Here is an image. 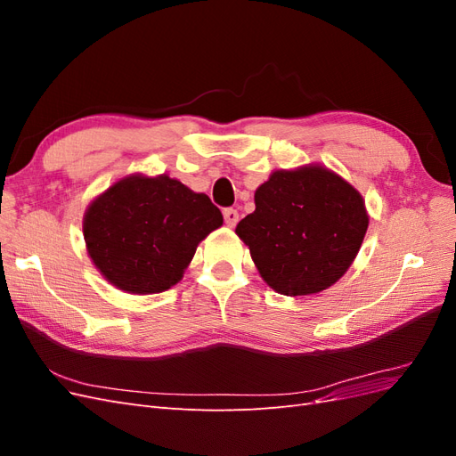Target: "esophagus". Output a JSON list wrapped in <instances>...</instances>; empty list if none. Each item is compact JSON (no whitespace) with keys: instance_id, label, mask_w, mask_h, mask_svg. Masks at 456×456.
<instances>
[{"instance_id":"obj_1","label":"esophagus","mask_w":456,"mask_h":456,"mask_svg":"<svg viewBox=\"0 0 456 456\" xmlns=\"http://www.w3.org/2000/svg\"><path fill=\"white\" fill-rule=\"evenodd\" d=\"M224 223H226V226H230V228H233L238 224V220H240V215H238V211L236 209H232V207H228V209H224Z\"/></svg>"}]
</instances>
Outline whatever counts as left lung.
Wrapping results in <instances>:
<instances>
[{
	"mask_svg": "<svg viewBox=\"0 0 456 456\" xmlns=\"http://www.w3.org/2000/svg\"><path fill=\"white\" fill-rule=\"evenodd\" d=\"M369 226L360 191L322 165L273 171L236 228L273 291L302 297L337 283Z\"/></svg>",
	"mask_w": 456,
	"mask_h": 456,
	"instance_id": "1",
	"label": "left lung"
}]
</instances>
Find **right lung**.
<instances>
[{
    "mask_svg": "<svg viewBox=\"0 0 456 456\" xmlns=\"http://www.w3.org/2000/svg\"><path fill=\"white\" fill-rule=\"evenodd\" d=\"M223 226V213L167 175H131L96 198L84 216L93 265L133 295L167 291L183 280L200 241Z\"/></svg>",
    "mask_w": 456,
    "mask_h": 456,
    "instance_id": "add662e5",
    "label": "right lung"
}]
</instances>
